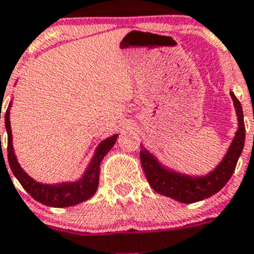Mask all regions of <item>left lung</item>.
<instances>
[{
    "mask_svg": "<svg viewBox=\"0 0 254 254\" xmlns=\"http://www.w3.org/2000/svg\"><path fill=\"white\" fill-rule=\"evenodd\" d=\"M238 116V130L230 144L227 154L215 170L202 177L182 175L175 171L167 170L159 163L153 154L144 147L140 150V162L148 182L155 192L172 197L184 204H192L205 200L220 191L230 180L235 170L237 162L242 154L246 140V127L243 120V110L239 100L230 92Z\"/></svg>",
    "mask_w": 254,
    "mask_h": 254,
    "instance_id": "obj_1",
    "label": "left lung"
}]
</instances>
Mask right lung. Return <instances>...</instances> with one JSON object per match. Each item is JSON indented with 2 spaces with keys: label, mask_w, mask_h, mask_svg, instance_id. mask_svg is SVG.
Returning <instances> with one entry per match:
<instances>
[{
  "label": "right lung",
  "mask_w": 254,
  "mask_h": 254,
  "mask_svg": "<svg viewBox=\"0 0 254 254\" xmlns=\"http://www.w3.org/2000/svg\"><path fill=\"white\" fill-rule=\"evenodd\" d=\"M11 105H12V102H10L6 114H4V125H6V130H7L8 164H10V168L15 177L19 180L21 186L26 190L27 192L30 193L31 197L35 198L39 202H42V204L47 205V206L53 207L72 206V205H77L92 197L97 187H99L100 164H101L102 158L114 147V144L118 139V134L105 139L99 144L92 161H91L90 166L87 167V170H86L81 180L76 182H63V184L57 185L40 184V182H36L35 180H33L29 175H26V172L20 167L19 162L16 159L10 124Z\"/></svg>",
  "instance_id": "right-lung-1"
}]
</instances>
